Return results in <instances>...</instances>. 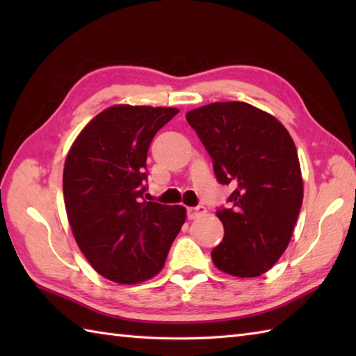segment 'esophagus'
Instances as JSON below:
<instances>
[{
    "label": "esophagus",
    "mask_w": 356,
    "mask_h": 356,
    "mask_svg": "<svg viewBox=\"0 0 356 356\" xmlns=\"http://www.w3.org/2000/svg\"><path fill=\"white\" fill-rule=\"evenodd\" d=\"M207 213V208L203 205H199V207H193V208H188L186 209V216L190 220H193V218H197L200 216H203Z\"/></svg>",
    "instance_id": "obj_1"
}]
</instances>
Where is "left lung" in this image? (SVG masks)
<instances>
[{"instance_id":"1","label":"left lung","mask_w":356,"mask_h":356,"mask_svg":"<svg viewBox=\"0 0 356 356\" xmlns=\"http://www.w3.org/2000/svg\"><path fill=\"white\" fill-rule=\"evenodd\" d=\"M213 159L214 174L231 185L229 208H218L225 237L211 257L234 277H259L286 251L303 203L295 143L278 120L246 102H214L186 113Z\"/></svg>"}]
</instances>
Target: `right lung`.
<instances>
[{
    "label": "right lung",
    "instance_id": "obj_1",
    "mask_svg": "<svg viewBox=\"0 0 356 356\" xmlns=\"http://www.w3.org/2000/svg\"><path fill=\"white\" fill-rule=\"evenodd\" d=\"M179 113L115 105L92 119L65 159L63 190L73 236L102 277L136 284L163 268L186 218L184 207L147 202V153Z\"/></svg>",
    "mask_w": 356,
    "mask_h": 356
}]
</instances>
